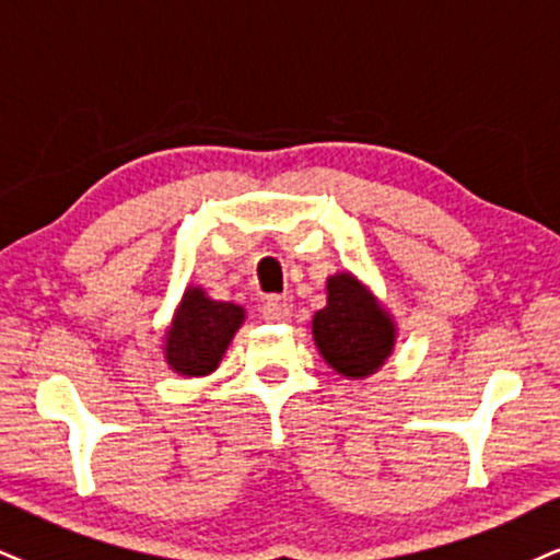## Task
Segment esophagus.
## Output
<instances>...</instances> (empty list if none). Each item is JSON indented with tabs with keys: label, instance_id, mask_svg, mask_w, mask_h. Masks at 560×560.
Instances as JSON below:
<instances>
[{
	"label": "esophagus",
	"instance_id": "esophagus-1",
	"mask_svg": "<svg viewBox=\"0 0 560 560\" xmlns=\"http://www.w3.org/2000/svg\"><path fill=\"white\" fill-rule=\"evenodd\" d=\"M291 316V306L288 301H282L275 295V299H267L265 306H261V319L265 322H285Z\"/></svg>",
	"mask_w": 560,
	"mask_h": 560
}]
</instances>
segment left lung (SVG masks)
I'll use <instances>...</instances> for the list:
<instances>
[{"mask_svg": "<svg viewBox=\"0 0 560 560\" xmlns=\"http://www.w3.org/2000/svg\"><path fill=\"white\" fill-rule=\"evenodd\" d=\"M312 332L324 361L348 378L376 374L397 340L392 316L353 272L327 280V306L314 314Z\"/></svg>", "mask_w": 560, "mask_h": 560, "instance_id": "1", "label": "left lung"}]
</instances>
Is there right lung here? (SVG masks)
<instances>
[{
	"label": "right lung",
	"mask_w": 560,
	"mask_h": 560,
	"mask_svg": "<svg viewBox=\"0 0 560 560\" xmlns=\"http://www.w3.org/2000/svg\"><path fill=\"white\" fill-rule=\"evenodd\" d=\"M244 306L238 303L212 301L202 288H186L165 332V363L182 376L212 374L244 324Z\"/></svg>",
	"instance_id": "right-lung-1"
}]
</instances>
